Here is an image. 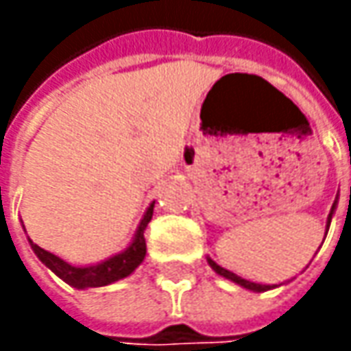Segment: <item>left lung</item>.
Instances as JSON below:
<instances>
[{
	"label": "left lung",
	"instance_id": "obj_1",
	"mask_svg": "<svg viewBox=\"0 0 351 351\" xmlns=\"http://www.w3.org/2000/svg\"><path fill=\"white\" fill-rule=\"evenodd\" d=\"M334 210H336V201H334V205H332L330 215H328V221H326V226H330V221H332V215H334ZM326 232H328V230H326ZM207 262H209L210 267L215 269V274H219L221 277L228 279V281H232V283L240 285V287H244V289L254 291V293H263V291H269V289H274V287H277V285H262V283H254V281H248V279H244V277L236 276V274H232V271L224 269L223 265H219L217 262H213L210 258H207Z\"/></svg>",
	"mask_w": 351,
	"mask_h": 351
}]
</instances>
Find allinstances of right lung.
Masks as SVG:
<instances>
[{
  "instance_id": "right-lung-1",
  "label": "right lung",
  "mask_w": 351,
  "mask_h": 351,
  "mask_svg": "<svg viewBox=\"0 0 351 351\" xmlns=\"http://www.w3.org/2000/svg\"><path fill=\"white\" fill-rule=\"evenodd\" d=\"M152 213H154V203H150V207L146 209L141 224L134 232V238L127 248L115 254V256H111V258H107V260H103V262L93 263V265H72L58 256L43 250L38 244H34L33 240H29V244L36 254V258L45 263L50 271H54L60 277L62 281H66L68 285H72L75 289L103 287V285L115 283L123 277H128L142 263L144 256H146L144 230L152 219Z\"/></svg>"
}]
</instances>
